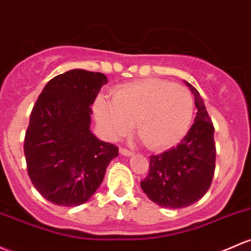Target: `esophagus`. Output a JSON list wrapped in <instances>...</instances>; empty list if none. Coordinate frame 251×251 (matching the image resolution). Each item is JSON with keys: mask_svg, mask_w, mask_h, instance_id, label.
I'll return each mask as SVG.
<instances>
[{"mask_svg": "<svg viewBox=\"0 0 251 251\" xmlns=\"http://www.w3.org/2000/svg\"><path fill=\"white\" fill-rule=\"evenodd\" d=\"M119 152H120L121 155H124V156H132L133 155V151H131V150H127V149H124V148H120V149H119Z\"/></svg>", "mask_w": 251, "mask_h": 251, "instance_id": "esophagus-1", "label": "esophagus"}]
</instances>
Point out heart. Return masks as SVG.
I'll return each mask as SVG.
<instances>
[{
    "label": "heart",
    "instance_id": "obj_1",
    "mask_svg": "<svg viewBox=\"0 0 251 251\" xmlns=\"http://www.w3.org/2000/svg\"><path fill=\"white\" fill-rule=\"evenodd\" d=\"M94 118L101 132L110 141L136 127L148 148L162 150L178 143L186 132L194 114L190 91L180 84L147 78L118 86L110 101H95Z\"/></svg>",
    "mask_w": 251,
    "mask_h": 251
}]
</instances>
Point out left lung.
Wrapping results in <instances>:
<instances>
[{"label":"left lung","instance_id":"left-lung-1","mask_svg":"<svg viewBox=\"0 0 251 251\" xmlns=\"http://www.w3.org/2000/svg\"><path fill=\"white\" fill-rule=\"evenodd\" d=\"M197 113L189 132L176 147L150 156L149 174L141 188L152 202L178 209L201 200L212 184L215 170L214 126L201 95L188 81Z\"/></svg>","mask_w":251,"mask_h":251}]
</instances>
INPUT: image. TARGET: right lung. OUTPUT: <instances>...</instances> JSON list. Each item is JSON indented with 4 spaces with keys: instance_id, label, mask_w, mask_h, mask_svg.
<instances>
[{
    "instance_id": "right-lung-1",
    "label": "right lung",
    "mask_w": 251,
    "mask_h": 251,
    "mask_svg": "<svg viewBox=\"0 0 251 251\" xmlns=\"http://www.w3.org/2000/svg\"><path fill=\"white\" fill-rule=\"evenodd\" d=\"M108 83L103 73L71 70L48 81L36 101L25 134L27 172L37 191L63 207L96 192L118 148L91 132V105Z\"/></svg>"
}]
</instances>
